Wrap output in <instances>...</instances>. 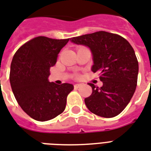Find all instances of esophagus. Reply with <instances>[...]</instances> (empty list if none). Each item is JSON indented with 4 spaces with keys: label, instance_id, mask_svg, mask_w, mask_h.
Here are the masks:
<instances>
[{
    "label": "esophagus",
    "instance_id": "obj_1",
    "mask_svg": "<svg viewBox=\"0 0 151 151\" xmlns=\"http://www.w3.org/2000/svg\"><path fill=\"white\" fill-rule=\"evenodd\" d=\"M81 86V84H76V85H74V88H80Z\"/></svg>",
    "mask_w": 151,
    "mask_h": 151
}]
</instances>
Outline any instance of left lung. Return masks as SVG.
Wrapping results in <instances>:
<instances>
[{
    "mask_svg": "<svg viewBox=\"0 0 151 151\" xmlns=\"http://www.w3.org/2000/svg\"><path fill=\"white\" fill-rule=\"evenodd\" d=\"M71 42L87 46L93 54L92 71L100 73L101 88L88 83L93 93L85 99L91 112L104 118L119 115L136 88L139 63L132 45L119 35L100 32L73 37Z\"/></svg>",
    "mask_w": 151,
    "mask_h": 151,
    "instance_id": "left-lung-1",
    "label": "left lung"
}]
</instances>
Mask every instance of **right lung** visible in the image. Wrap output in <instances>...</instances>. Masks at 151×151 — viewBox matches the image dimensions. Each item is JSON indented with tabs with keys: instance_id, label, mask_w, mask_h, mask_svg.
Returning <instances> with one entry per match:
<instances>
[{
	"instance_id": "1",
	"label": "right lung",
	"mask_w": 151,
	"mask_h": 151,
	"mask_svg": "<svg viewBox=\"0 0 151 151\" xmlns=\"http://www.w3.org/2000/svg\"><path fill=\"white\" fill-rule=\"evenodd\" d=\"M70 39L38 36L25 42L13 56L9 80L15 98L32 119L47 121L63 113L72 84L49 82L50 68Z\"/></svg>"
}]
</instances>
